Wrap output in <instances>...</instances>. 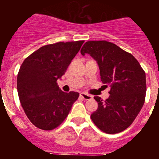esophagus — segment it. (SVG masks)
<instances>
[{
	"label": "esophagus",
	"mask_w": 159,
	"mask_h": 159,
	"mask_svg": "<svg viewBox=\"0 0 159 159\" xmlns=\"http://www.w3.org/2000/svg\"><path fill=\"white\" fill-rule=\"evenodd\" d=\"M80 96L82 97V98H83V99H86V100H89V99H92V95H88V94L84 93V92H82V93H80Z\"/></svg>",
	"instance_id": "esophagus-1"
}]
</instances>
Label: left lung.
<instances>
[{"mask_svg": "<svg viewBox=\"0 0 159 159\" xmlns=\"http://www.w3.org/2000/svg\"><path fill=\"white\" fill-rule=\"evenodd\" d=\"M81 54H89L99 65L101 81L111 87L105 101L95 96L98 108L91 116L98 128L107 134L123 131L133 123L145 102V71L130 53L106 40L84 43Z\"/></svg>", "mask_w": 159, "mask_h": 159, "instance_id": "1", "label": "left lung"}]
</instances>
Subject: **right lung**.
Instances as JSON below:
<instances>
[{"instance_id": "obj_1", "label": "right lung", "mask_w": 159, "mask_h": 159, "mask_svg": "<svg viewBox=\"0 0 159 159\" xmlns=\"http://www.w3.org/2000/svg\"><path fill=\"white\" fill-rule=\"evenodd\" d=\"M84 40L43 46L24 60L17 75V92L25 113L36 127L60 126L80 94L62 92L57 80L64 75Z\"/></svg>"}]
</instances>
